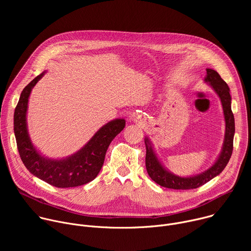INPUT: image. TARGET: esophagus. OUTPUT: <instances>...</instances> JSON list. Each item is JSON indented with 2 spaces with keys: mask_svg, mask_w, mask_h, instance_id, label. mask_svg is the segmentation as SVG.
Instances as JSON below:
<instances>
[{
  "mask_svg": "<svg viewBox=\"0 0 251 251\" xmlns=\"http://www.w3.org/2000/svg\"><path fill=\"white\" fill-rule=\"evenodd\" d=\"M137 119H138V118H135V120H136V121H137Z\"/></svg>",
  "mask_w": 251,
  "mask_h": 251,
  "instance_id": "34e87169",
  "label": "esophagus"
}]
</instances>
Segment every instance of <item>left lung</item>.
<instances>
[{
    "instance_id": "1",
    "label": "left lung",
    "mask_w": 251,
    "mask_h": 251,
    "mask_svg": "<svg viewBox=\"0 0 251 251\" xmlns=\"http://www.w3.org/2000/svg\"><path fill=\"white\" fill-rule=\"evenodd\" d=\"M205 81L209 82L214 91L219 94L223 104L224 114L226 119V138L223 152L218 161L214 163V165L204 173L196 176L181 177L169 173L164 169V167L158 161L155 153L153 152V149L148 139H146V169L148 175L150 176L152 180L162 187L174 190L197 189L210 181L211 178H213L219 174H221L231 157L233 150V136L235 127L234 117L230 107L231 97L229 94V88L226 82L221 77V75L217 71L210 68H206Z\"/></svg>"
}]
</instances>
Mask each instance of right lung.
<instances>
[{"mask_svg":"<svg viewBox=\"0 0 251 251\" xmlns=\"http://www.w3.org/2000/svg\"><path fill=\"white\" fill-rule=\"evenodd\" d=\"M45 73L33 78L22 91L14 114V131L20 157L35 176L56 188L85 185L97 176L111 141L124 129L125 120L117 119L104 125L76 154L63 160H48L33 148L27 135L25 115L28 96Z\"/></svg>","mask_w":251,"mask_h":251,"instance_id":"obj_1","label":"right lung"}]
</instances>
